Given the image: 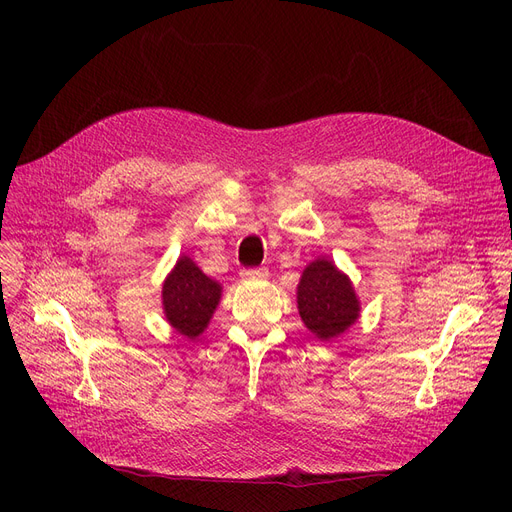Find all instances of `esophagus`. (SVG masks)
I'll use <instances>...</instances> for the list:
<instances>
[{"mask_svg":"<svg viewBox=\"0 0 512 512\" xmlns=\"http://www.w3.org/2000/svg\"><path fill=\"white\" fill-rule=\"evenodd\" d=\"M242 280H255V278H267L265 267H255V270H242Z\"/></svg>","mask_w":512,"mask_h":512,"instance_id":"esophagus-1","label":"esophagus"}]
</instances>
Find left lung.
<instances>
[{"instance_id": "left-lung-1", "label": "left lung", "mask_w": 512, "mask_h": 512, "mask_svg": "<svg viewBox=\"0 0 512 512\" xmlns=\"http://www.w3.org/2000/svg\"><path fill=\"white\" fill-rule=\"evenodd\" d=\"M297 303L303 324L319 340H332L346 332L361 311L351 280L326 257H317L305 267Z\"/></svg>"}]
</instances>
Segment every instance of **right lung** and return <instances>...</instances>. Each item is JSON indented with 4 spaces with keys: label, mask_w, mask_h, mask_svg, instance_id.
Wrapping results in <instances>:
<instances>
[{
    "label": "right lung",
    "mask_w": 512,
    "mask_h": 512,
    "mask_svg": "<svg viewBox=\"0 0 512 512\" xmlns=\"http://www.w3.org/2000/svg\"><path fill=\"white\" fill-rule=\"evenodd\" d=\"M222 297V286L205 276L197 263L182 255L161 288L166 319L170 326L186 336L197 338L207 328L209 319Z\"/></svg>",
    "instance_id": "right-lung-1"
}]
</instances>
